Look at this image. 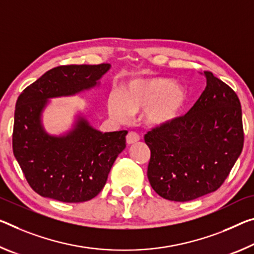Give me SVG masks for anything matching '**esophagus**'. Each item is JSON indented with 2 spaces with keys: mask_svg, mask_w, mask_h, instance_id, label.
Masks as SVG:
<instances>
[{
  "mask_svg": "<svg viewBox=\"0 0 254 254\" xmlns=\"http://www.w3.org/2000/svg\"><path fill=\"white\" fill-rule=\"evenodd\" d=\"M140 136L139 134L136 133V132H133V131H130L127 134V142L128 144H132V143H135L136 141H139Z\"/></svg>",
  "mask_w": 254,
  "mask_h": 254,
  "instance_id": "esophagus-1",
  "label": "esophagus"
}]
</instances>
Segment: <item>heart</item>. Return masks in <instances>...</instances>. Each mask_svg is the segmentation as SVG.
Instances as JSON below:
<instances>
[{
	"mask_svg": "<svg viewBox=\"0 0 254 254\" xmlns=\"http://www.w3.org/2000/svg\"><path fill=\"white\" fill-rule=\"evenodd\" d=\"M189 92L182 84L165 76L132 79L120 87L118 94L107 98V110L113 119L126 122L132 113L146 110L150 126H164L174 121L183 111Z\"/></svg>",
	"mask_w": 254,
	"mask_h": 254,
	"instance_id": "b5f03b06",
	"label": "heart"
}]
</instances>
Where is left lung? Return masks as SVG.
Instances as JSON below:
<instances>
[{
	"mask_svg": "<svg viewBox=\"0 0 254 254\" xmlns=\"http://www.w3.org/2000/svg\"><path fill=\"white\" fill-rule=\"evenodd\" d=\"M187 114L144 135L148 180L162 198L191 201L216 191L243 149L242 108L235 91L211 72Z\"/></svg>",
	"mask_w": 254,
	"mask_h": 254,
	"instance_id": "1",
	"label": "left lung"
}]
</instances>
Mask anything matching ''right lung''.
I'll use <instances>...</instances> for the list:
<instances>
[{"mask_svg":"<svg viewBox=\"0 0 254 254\" xmlns=\"http://www.w3.org/2000/svg\"><path fill=\"white\" fill-rule=\"evenodd\" d=\"M111 64L61 65L47 71L18 97L14 111L13 155L31 189L62 202L95 198L106 184L118 156L126 148L127 131L103 132L82 114L69 131L50 134L43 112L50 99L74 96L97 87Z\"/></svg>","mask_w":254,"mask_h":254,"instance_id":"add662e5","label":"right lung"}]
</instances>
